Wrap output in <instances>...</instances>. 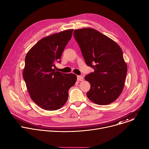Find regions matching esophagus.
Listing matches in <instances>:
<instances>
[{"mask_svg":"<svg viewBox=\"0 0 149 149\" xmlns=\"http://www.w3.org/2000/svg\"><path fill=\"white\" fill-rule=\"evenodd\" d=\"M77 80L79 81H82L84 80V77L82 76H81V75H78L77 76Z\"/></svg>","mask_w":149,"mask_h":149,"instance_id":"34e87169","label":"esophagus"}]
</instances>
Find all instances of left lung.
<instances>
[{
  "instance_id": "obj_1",
  "label": "left lung",
  "mask_w": 149,
  "mask_h": 149,
  "mask_svg": "<svg viewBox=\"0 0 149 149\" xmlns=\"http://www.w3.org/2000/svg\"><path fill=\"white\" fill-rule=\"evenodd\" d=\"M73 34L86 64L94 70L85 77L91 86L88 98L101 105L113 102L123 91L127 72L121 48L93 28L75 29Z\"/></svg>"
}]
</instances>
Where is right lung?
Masks as SVG:
<instances>
[{
	"instance_id": "right-lung-1",
	"label": "right lung",
	"mask_w": 149,
	"mask_h": 149,
	"mask_svg": "<svg viewBox=\"0 0 149 149\" xmlns=\"http://www.w3.org/2000/svg\"><path fill=\"white\" fill-rule=\"evenodd\" d=\"M68 29L41 39L25 57L23 77L31 99L42 109L53 111L61 108L68 98V91L77 76L56 71L65 47L72 37Z\"/></svg>"
}]
</instances>
